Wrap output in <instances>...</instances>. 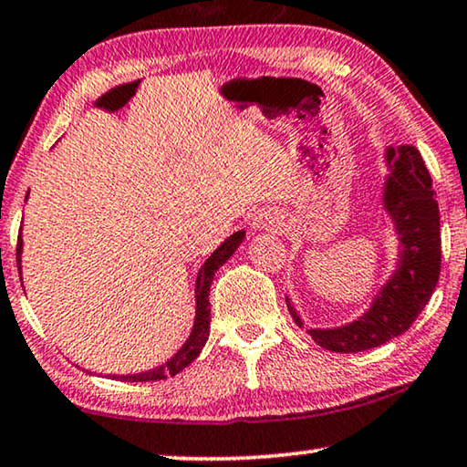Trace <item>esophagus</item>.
Returning <instances> with one entry per match:
<instances>
[{"instance_id":"34e87169","label":"esophagus","mask_w":467,"mask_h":467,"mask_svg":"<svg viewBox=\"0 0 467 467\" xmlns=\"http://www.w3.org/2000/svg\"><path fill=\"white\" fill-rule=\"evenodd\" d=\"M254 221H256L254 225L258 229H266V227H273L275 225V217L269 215V213H261V215H258Z\"/></svg>"}]
</instances>
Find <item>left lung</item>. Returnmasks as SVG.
Instances as JSON below:
<instances>
[{
  "instance_id": "obj_1",
  "label": "left lung",
  "mask_w": 467,
  "mask_h": 467,
  "mask_svg": "<svg viewBox=\"0 0 467 467\" xmlns=\"http://www.w3.org/2000/svg\"><path fill=\"white\" fill-rule=\"evenodd\" d=\"M387 159L393 173L385 186V206L400 234V266L364 317L339 328H308L320 348L337 354L372 349L406 333L439 284L441 217L431 173L414 147H391ZM287 310L302 327L289 300Z\"/></svg>"
}]
</instances>
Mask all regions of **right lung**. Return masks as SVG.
I'll return each instance as SVG.
<instances>
[{
    "mask_svg": "<svg viewBox=\"0 0 467 467\" xmlns=\"http://www.w3.org/2000/svg\"><path fill=\"white\" fill-rule=\"evenodd\" d=\"M242 240H244V232L229 235V238L223 244H221V246L215 252H213L209 258H206L202 269L198 271L194 328H192V333H190L188 341L183 343L178 354H175L170 362H165L163 366H159V368H155V370L140 372V374H126V377H116L118 380H126V383H149V380H163L167 377H175V374L186 368L190 362L196 360V356L201 354V349L204 348L206 339H209V328H211L209 294H211L213 277H215L219 266L225 265L227 258L234 254L235 248H238L242 244ZM20 254H22V238L18 235V244H16L18 271H20Z\"/></svg>",
    "mask_w": 467,
    "mask_h": 467,
    "instance_id": "add662e5",
    "label": "right lung"
}]
</instances>
